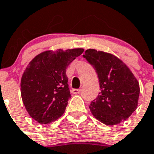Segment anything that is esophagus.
I'll use <instances>...</instances> for the list:
<instances>
[{
	"label": "esophagus",
	"instance_id": "1",
	"mask_svg": "<svg viewBox=\"0 0 154 154\" xmlns=\"http://www.w3.org/2000/svg\"><path fill=\"white\" fill-rule=\"evenodd\" d=\"M81 92V89H73L72 90V93L73 94H79Z\"/></svg>",
	"mask_w": 154,
	"mask_h": 154
}]
</instances>
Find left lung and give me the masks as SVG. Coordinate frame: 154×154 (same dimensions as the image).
<instances>
[{"instance_id": "1", "label": "left lung", "mask_w": 154, "mask_h": 154, "mask_svg": "<svg viewBox=\"0 0 154 154\" xmlns=\"http://www.w3.org/2000/svg\"><path fill=\"white\" fill-rule=\"evenodd\" d=\"M83 57L94 67L100 91L90 109L101 122L114 126L125 121L137 106L140 87L130 70L111 54L88 49Z\"/></svg>"}]
</instances>
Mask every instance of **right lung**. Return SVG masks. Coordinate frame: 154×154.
Returning <instances> with one entry per match:
<instances>
[{
	"instance_id": "right-lung-1",
	"label": "right lung",
	"mask_w": 154,
	"mask_h": 154,
	"mask_svg": "<svg viewBox=\"0 0 154 154\" xmlns=\"http://www.w3.org/2000/svg\"><path fill=\"white\" fill-rule=\"evenodd\" d=\"M83 52L82 48L47 51L29 63L22 75L21 97L29 115L39 123H50L64 113L71 97L66 70Z\"/></svg>"
}]
</instances>
